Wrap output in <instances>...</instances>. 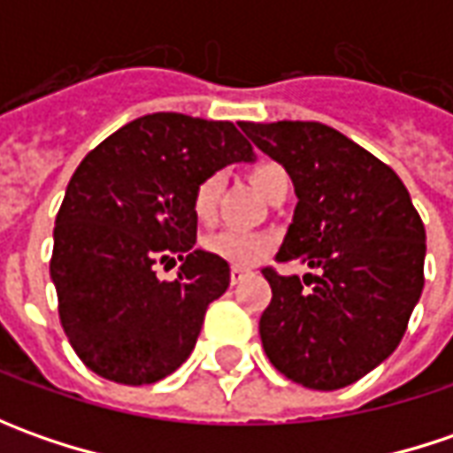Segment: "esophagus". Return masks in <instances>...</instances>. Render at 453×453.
Returning <instances> with one entry per match:
<instances>
[{"label": "esophagus", "mask_w": 453, "mask_h": 453, "mask_svg": "<svg viewBox=\"0 0 453 453\" xmlns=\"http://www.w3.org/2000/svg\"><path fill=\"white\" fill-rule=\"evenodd\" d=\"M252 272L250 270H242V267H232V272H229V280H232V285H239L244 277H250Z\"/></svg>", "instance_id": "obj_1"}]
</instances>
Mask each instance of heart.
Masks as SVG:
<instances>
[{
    "label": "heart",
    "instance_id": "b5f03b06",
    "mask_svg": "<svg viewBox=\"0 0 453 453\" xmlns=\"http://www.w3.org/2000/svg\"><path fill=\"white\" fill-rule=\"evenodd\" d=\"M285 171L280 165H259L254 171L252 181L254 186L267 194L272 188V183L277 179H282ZM224 183H226V173L224 171H209L199 183L194 186V194H191V209H194V217L203 221V224H211L219 214V199H221V191H224ZM203 252L217 257L221 262H229L234 267H252L257 262H262L267 254L274 250V239L270 234H262V232H242V229H221L214 234L203 236L201 242Z\"/></svg>",
    "mask_w": 453,
    "mask_h": 453
}]
</instances>
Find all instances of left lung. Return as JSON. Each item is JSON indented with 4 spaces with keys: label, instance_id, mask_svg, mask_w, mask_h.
Masks as SVG:
<instances>
[{
    "label": "left lung",
    "instance_id": "8db88e82",
    "mask_svg": "<svg viewBox=\"0 0 453 453\" xmlns=\"http://www.w3.org/2000/svg\"><path fill=\"white\" fill-rule=\"evenodd\" d=\"M295 183L297 206L277 262L265 267L272 300L259 318L262 348L289 380L338 391L398 348L424 289L426 229L391 165L315 120L239 123Z\"/></svg>",
    "mask_w": 453,
    "mask_h": 453
}]
</instances>
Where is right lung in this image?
<instances>
[{
    "instance_id": "obj_1",
    "label": "right lung",
    "mask_w": 453,
    "mask_h": 453,
    "mask_svg": "<svg viewBox=\"0 0 453 453\" xmlns=\"http://www.w3.org/2000/svg\"><path fill=\"white\" fill-rule=\"evenodd\" d=\"M229 120L143 115L90 150L55 219L50 277L73 350L123 386H149L191 356L206 307L229 288V265L194 250V186L252 161ZM179 256L173 283L155 265Z\"/></svg>"
}]
</instances>
